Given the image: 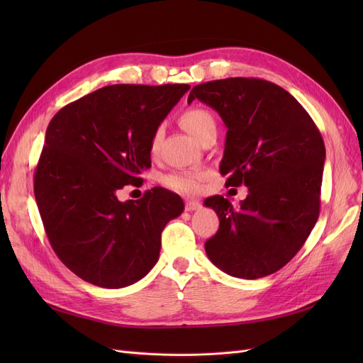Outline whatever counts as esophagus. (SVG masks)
Instances as JSON below:
<instances>
[{"label":"esophagus","mask_w":363,"mask_h":363,"mask_svg":"<svg viewBox=\"0 0 363 363\" xmlns=\"http://www.w3.org/2000/svg\"><path fill=\"white\" fill-rule=\"evenodd\" d=\"M200 201L199 200H186V204H184V208L188 212H194V211H199L200 208Z\"/></svg>","instance_id":"1"}]
</instances>
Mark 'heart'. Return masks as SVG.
<instances>
[{
	"mask_svg": "<svg viewBox=\"0 0 363 363\" xmlns=\"http://www.w3.org/2000/svg\"><path fill=\"white\" fill-rule=\"evenodd\" d=\"M180 123L182 125L189 131L192 136L200 139L206 131L216 128V121L215 116L203 107H189L183 111L180 115ZM162 139V128H156L155 133L151 136L150 140V150L151 152H156ZM204 177L203 172L196 171H188V172H174L164 177V184L168 188L183 192V194H194L200 189L201 180Z\"/></svg>",
	"mask_w": 363,
	"mask_h": 363,
	"instance_id": "obj_1",
	"label": "heart"
}]
</instances>
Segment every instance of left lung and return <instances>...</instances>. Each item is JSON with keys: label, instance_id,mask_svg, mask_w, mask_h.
Here are the masks:
<instances>
[{"label": "left lung", "instance_id": "left-lung-1", "mask_svg": "<svg viewBox=\"0 0 363 363\" xmlns=\"http://www.w3.org/2000/svg\"><path fill=\"white\" fill-rule=\"evenodd\" d=\"M200 100L227 127L219 172L248 195L233 207L208 196L219 228L206 255L228 276L255 280L279 271L300 251L320 216L325 147L320 130L283 87L260 79L215 80L195 86Z\"/></svg>", "mask_w": 363, "mask_h": 363}]
</instances>
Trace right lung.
Segmentation results:
<instances>
[{"label": "right lung", "mask_w": 363, "mask_h": 363, "mask_svg": "<svg viewBox=\"0 0 363 363\" xmlns=\"http://www.w3.org/2000/svg\"><path fill=\"white\" fill-rule=\"evenodd\" d=\"M189 84H112L54 115L35 171V196L57 257L75 276L107 289L125 288L156 265L164 225L182 215L163 188L119 201L142 184L150 140Z\"/></svg>", "instance_id": "right-lung-1"}]
</instances>
